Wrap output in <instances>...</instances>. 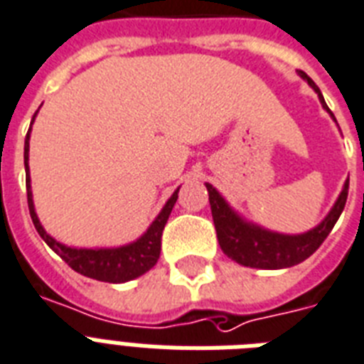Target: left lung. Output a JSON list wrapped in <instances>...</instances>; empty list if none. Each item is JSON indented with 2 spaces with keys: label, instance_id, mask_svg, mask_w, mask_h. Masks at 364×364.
<instances>
[{
  "label": "left lung",
  "instance_id": "8db88e82",
  "mask_svg": "<svg viewBox=\"0 0 364 364\" xmlns=\"http://www.w3.org/2000/svg\"><path fill=\"white\" fill-rule=\"evenodd\" d=\"M299 75L316 90L323 109L329 110V107L325 105L323 95H321L318 86L314 84L312 78L302 71H299ZM329 114L333 116L331 110ZM348 188H350V180H346L338 199H336L331 212L319 225H316L310 231L302 232V235H282V232L269 231V229L259 228L255 223L246 222L242 216H238L237 212L232 210L228 200L220 196V191L216 188L206 184L212 220H214L218 242H220V248L223 250V254L231 257L232 261H237L238 264L267 270L287 269V267L302 263L321 246V242L333 231L334 223L338 222L340 214L344 210L346 199H348Z\"/></svg>",
  "mask_w": 364,
  "mask_h": 364
}]
</instances>
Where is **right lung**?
<instances>
[{"label": "right lung", "mask_w": 364, "mask_h": 364, "mask_svg": "<svg viewBox=\"0 0 364 364\" xmlns=\"http://www.w3.org/2000/svg\"><path fill=\"white\" fill-rule=\"evenodd\" d=\"M39 112V110H37ZM37 112L33 114V120ZM31 120V124H33ZM30 132L26 135L24 141V165H26V188H28V206H30L31 222L35 229L41 235V238L56 252L63 261H65L73 270H77L82 276L94 278L100 282H109V284H122V282L135 280L139 276L152 269L158 263L159 252H161V235H164L165 223H167L174 203L178 199V190L174 191L171 199L165 203L158 218L154 220L152 225L146 229V232L139 237L135 242H129L126 246L118 248H73L65 244L58 242L56 238H52L48 232L43 229L39 218L35 214L33 196H31V180H30Z\"/></svg>", "instance_id": "1"}]
</instances>
